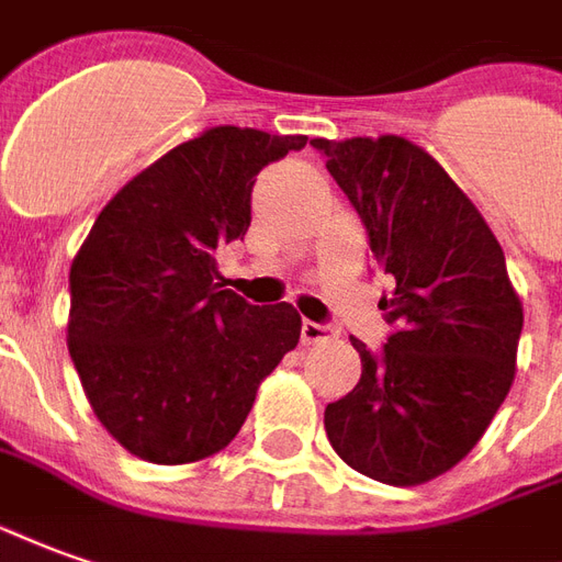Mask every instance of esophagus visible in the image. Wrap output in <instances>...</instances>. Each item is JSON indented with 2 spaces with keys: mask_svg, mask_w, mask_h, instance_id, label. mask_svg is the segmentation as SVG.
Here are the masks:
<instances>
[{
  "mask_svg": "<svg viewBox=\"0 0 562 562\" xmlns=\"http://www.w3.org/2000/svg\"><path fill=\"white\" fill-rule=\"evenodd\" d=\"M335 335V328L325 325V322H301V340H304V344H322V340H331Z\"/></svg>",
  "mask_w": 562,
  "mask_h": 562,
  "instance_id": "esophagus-1",
  "label": "esophagus"
}]
</instances>
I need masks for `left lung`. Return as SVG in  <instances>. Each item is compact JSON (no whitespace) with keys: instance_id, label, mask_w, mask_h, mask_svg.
Returning <instances> with one entry per match:
<instances>
[{"instance_id":"left-lung-1","label":"left lung","mask_w":562,"mask_h":562,"mask_svg":"<svg viewBox=\"0 0 562 562\" xmlns=\"http://www.w3.org/2000/svg\"><path fill=\"white\" fill-rule=\"evenodd\" d=\"M325 167L362 218L392 335L362 356L356 390L325 407L349 469L414 486L453 469L512 390L524 307L499 240L438 160L402 136L319 139Z\"/></svg>"}]
</instances>
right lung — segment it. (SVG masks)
Listing matches in <instances>:
<instances>
[{
	"label": "right lung",
	"instance_id": "add662e5",
	"mask_svg": "<svg viewBox=\"0 0 562 562\" xmlns=\"http://www.w3.org/2000/svg\"><path fill=\"white\" fill-rule=\"evenodd\" d=\"M304 145L210 127L133 176L81 243L69 356L97 419L133 457L182 465L218 453L297 347V310L222 289L215 252L249 231L255 176Z\"/></svg>",
	"mask_w": 562,
	"mask_h": 562
}]
</instances>
